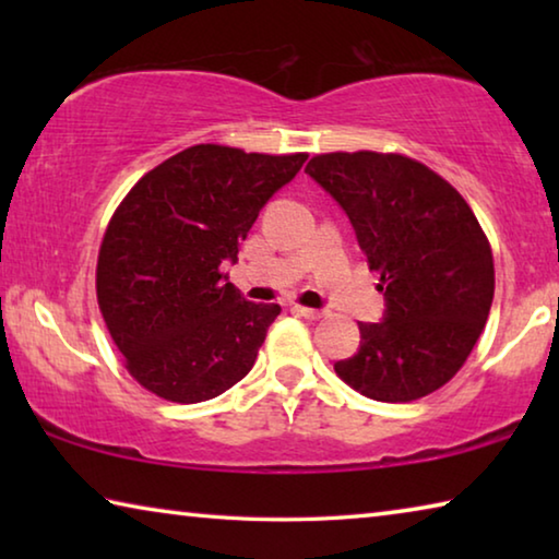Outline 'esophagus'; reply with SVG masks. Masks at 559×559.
Segmentation results:
<instances>
[{
    "instance_id": "34e87169",
    "label": "esophagus",
    "mask_w": 559,
    "mask_h": 559,
    "mask_svg": "<svg viewBox=\"0 0 559 559\" xmlns=\"http://www.w3.org/2000/svg\"><path fill=\"white\" fill-rule=\"evenodd\" d=\"M293 313H298L308 320H320L325 316V310H318V308H302V306H293Z\"/></svg>"
}]
</instances>
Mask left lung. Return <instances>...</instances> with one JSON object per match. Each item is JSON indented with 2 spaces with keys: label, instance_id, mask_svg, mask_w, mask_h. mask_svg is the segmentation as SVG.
<instances>
[{
  "label": "left lung",
  "instance_id": "obj_1",
  "mask_svg": "<svg viewBox=\"0 0 559 559\" xmlns=\"http://www.w3.org/2000/svg\"><path fill=\"white\" fill-rule=\"evenodd\" d=\"M306 173L340 204L380 271L384 313L359 323V347L335 372L377 402L437 392L466 362L493 302V253L466 200L402 155L330 153Z\"/></svg>",
  "mask_w": 559,
  "mask_h": 559
}]
</instances>
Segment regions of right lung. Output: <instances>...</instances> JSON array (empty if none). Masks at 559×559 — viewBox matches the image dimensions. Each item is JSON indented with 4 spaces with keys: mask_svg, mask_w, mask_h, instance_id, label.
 <instances>
[{
    "mask_svg": "<svg viewBox=\"0 0 559 559\" xmlns=\"http://www.w3.org/2000/svg\"><path fill=\"white\" fill-rule=\"evenodd\" d=\"M308 155L194 145L140 179L103 236L98 306L135 380L179 404L214 400L257 362L276 302L224 276L239 246Z\"/></svg>",
    "mask_w": 559,
    "mask_h": 559,
    "instance_id": "right-lung-1",
    "label": "right lung"
}]
</instances>
